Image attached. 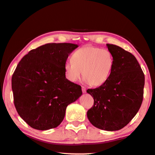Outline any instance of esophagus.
<instances>
[{"label":"esophagus","instance_id":"34e87169","mask_svg":"<svg viewBox=\"0 0 155 155\" xmlns=\"http://www.w3.org/2000/svg\"><path fill=\"white\" fill-rule=\"evenodd\" d=\"M82 92H83V93L86 92V88H85V87L82 86Z\"/></svg>","mask_w":155,"mask_h":155}]
</instances>
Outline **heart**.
Segmentation results:
<instances>
[{
  "label": "heart",
  "instance_id": "b5f03b06",
  "mask_svg": "<svg viewBox=\"0 0 155 155\" xmlns=\"http://www.w3.org/2000/svg\"><path fill=\"white\" fill-rule=\"evenodd\" d=\"M114 66V58L110 51L92 45L78 49L72 54V60L64 64L65 75L75 83L83 76L92 86H99L108 79Z\"/></svg>",
  "mask_w": 155,
  "mask_h": 155
}]
</instances>
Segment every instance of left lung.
<instances>
[{
    "label": "left lung",
    "instance_id": "8db88e82",
    "mask_svg": "<svg viewBox=\"0 0 155 155\" xmlns=\"http://www.w3.org/2000/svg\"><path fill=\"white\" fill-rule=\"evenodd\" d=\"M106 45L114 58V66L106 82L87 90L94 101L87 116L97 128L116 131L129 124L138 112L143 101L145 77L134 55L117 45Z\"/></svg>",
    "mask_w": 155,
    "mask_h": 155
}]
</instances>
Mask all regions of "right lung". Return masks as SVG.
<instances>
[{
	"mask_svg": "<svg viewBox=\"0 0 155 155\" xmlns=\"http://www.w3.org/2000/svg\"><path fill=\"white\" fill-rule=\"evenodd\" d=\"M78 47L48 43L29 51L12 78L14 105L29 126L47 130L59 126L69 104L82 95L81 87L65 77L64 64Z\"/></svg>",
	"mask_w": 155,
	"mask_h": 155,
	"instance_id": "obj_1",
	"label": "right lung"
}]
</instances>
